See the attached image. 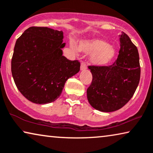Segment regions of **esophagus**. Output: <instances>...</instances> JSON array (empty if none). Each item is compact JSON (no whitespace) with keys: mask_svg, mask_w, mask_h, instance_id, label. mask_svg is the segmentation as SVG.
Masks as SVG:
<instances>
[{"mask_svg":"<svg viewBox=\"0 0 153 153\" xmlns=\"http://www.w3.org/2000/svg\"><path fill=\"white\" fill-rule=\"evenodd\" d=\"M87 69V65H86V63L85 62H81V70H85Z\"/></svg>","mask_w":153,"mask_h":153,"instance_id":"obj_1","label":"esophagus"}]
</instances>
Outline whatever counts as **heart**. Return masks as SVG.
Returning <instances> with one entry per match:
<instances>
[{"label":"heart","instance_id":"b5f03b06","mask_svg":"<svg viewBox=\"0 0 153 153\" xmlns=\"http://www.w3.org/2000/svg\"><path fill=\"white\" fill-rule=\"evenodd\" d=\"M75 50V48L73 46ZM77 49L90 55V61L94 65H105L112 60L115 55V50L108 45L105 41L99 39L84 40L79 42Z\"/></svg>","mask_w":153,"mask_h":153}]
</instances>
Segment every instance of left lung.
I'll use <instances>...</instances> for the list:
<instances>
[{"label":"left lung","mask_w":153,"mask_h":153,"mask_svg":"<svg viewBox=\"0 0 153 153\" xmlns=\"http://www.w3.org/2000/svg\"><path fill=\"white\" fill-rule=\"evenodd\" d=\"M120 50L110 65H89L92 81L87 89L90 105L101 112H113L124 106L135 92L140 80L138 50L124 32L119 36Z\"/></svg>","instance_id":"obj_1"}]
</instances>
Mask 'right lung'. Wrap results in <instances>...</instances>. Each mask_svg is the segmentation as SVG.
I'll use <instances>...</instances> for the list:
<instances>
[{"label": "right lung", "instance_id": "obj_1", "mask_svg": "<svg viewBox=\"0 0 153 153\" xmlns=\"http://www.w3.org/2000/svg\"><path fill=\"white\" fill-rule=\"evenodd\" d=\"M63 31L30 27L16 40L12 74L20 92L31 102L52 103L60 97L66 81L80 70L78 60L63 56Z\"/></svg>", "mask_w": 153, "mask_h": 153}]
</instances>
